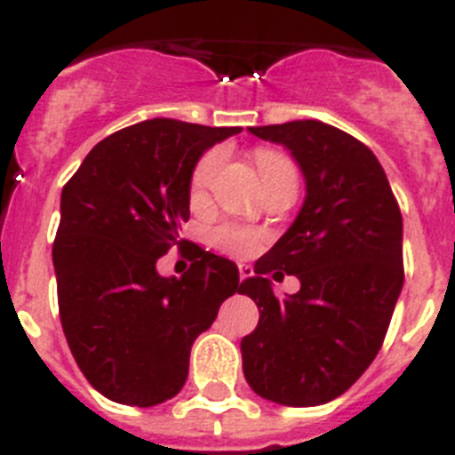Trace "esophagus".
<instances>
[{
    "label": "esophagus",
    "instance_id": "1",
    "mask_svg": "<svg viewBox=\"0 0 455 455\" xmlns=\"http://www.w3.org/2000/svg\"><path fill=\"white\" fill-rule=\"evenodd\" d=\"M238 272H240V282H244V279H250V276L254 275V267H251L250 263H240Z\"/></svg>",
    "mask_w": 455,
    "mask_h": 455
}]
</instances>
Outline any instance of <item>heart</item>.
<instances>
[{"mask_svg":"<svg viewBox=\"0 0 455 455\" xmlns=\"http://www.w3.org/2000/svg\"><path fill=\"white\" fill-rule=\"evenodd\" d=\"M254 160L263 183L279 176V173H286L291 169H295L291 157H286L279 151H272V148H259ZM222 164V148H212V151L204 153L199 157V162L192 169V179H189V196H192V201L205 199V195H208V189H211L212 180L217 179ZM263 240H266V235L259 228L240 227V224H222V227H217L211 231L212 247L217 251H222V254L233 256V259H247V256H251L263 244Z\"/></svg>","mask_w":455,"mask_h":455,"instance_id":"heart-1","label":"heart"}]
</instances>
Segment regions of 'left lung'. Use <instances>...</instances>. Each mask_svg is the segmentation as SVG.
<instances>
[{
    "label": "left lung",
    "mask_w": 455,
    "mask_h": 455,
    "mask_svg": "<svg viewBox=\"0 0 455 455\" xmlns=\"http://www.w3.org/2000/svg\"><path fill=\"white\" fill-rule=\"evenodd\" d=\"M286 146L307 196L295 222L240 283L259 307L243 371L259 396L311 408L341 396L380 350L403 288V217L385 169L353 134L321 121L250 128ZM300 279L279 300L273 278Z\"/></svg>",
    "instance_id": "8db88e82"
}]
</instances>
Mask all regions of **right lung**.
I'll return each instance as SVG.
<instances>
[{
	"mask_svg": "<svg viewBox=\"0 0 455 455\" xmlns=\"http://www.w3.org/2000/svg\"><path fill=\"white\" fill-rule=\"evenodd\" d=\"M243 128L151 118L109 134L63 185L52 247L61 327L75 362L109 401L151 408L188 380L192 343L240 291L235 263L189 243L183 276L156 263L189 220L192 169Z\"/></svg>",
	"mask_w": 455,
	"mask_h": 455,
	"instance_id": "1",
	"label": "right lung"
}]
</instances>
